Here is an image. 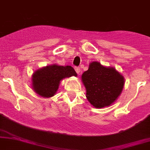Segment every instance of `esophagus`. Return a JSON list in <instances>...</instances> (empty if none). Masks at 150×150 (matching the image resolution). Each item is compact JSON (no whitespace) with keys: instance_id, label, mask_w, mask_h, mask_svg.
I'll return each mask as SVG.
<instances>
[{"instance_id":"obj_1","label":"esophagus","mask_w":150,"mask_h":150,"mask_svg":"<svg viewBox=\"0 0 150 150\" xmlns=\"http://www.w3.org/2000/svg\"><path fill=\"white\" fill-rule=\"evenodd\" d=\"M75 70H76V72L78 74H80V67H75Z\"/></svg>"}]
</instances>
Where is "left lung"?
Segmentation results:
<instances>
[{"label": "left lung", "instance_id": "obj_1", "mask_svg": "<svg viewBox=\"0 0 150 150\" xmlns=\"http://www.w3.org/2000/svg\"><path fill=\"white\" fill-rule=\"evenodd\" d=\"M86 89V98L96 108L111 105L121 93L125 80L113 67H105L98 62H92L82 75Z\"/></svg>", "mask_w": 150, "mask_h": 150}]
</instances>
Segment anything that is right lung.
Instances as JSON below:
<instances>
[{
	"label": "right lung",
	"instance_id": "obj_1",
	"mask_svg": "<svg viewBox=\"0 0 150 150\" xmlns=\"http://www.w3.org/2000/svg\"><path fill=\"white\" fill-rule=\"evenodd\" d=\"M76 76L71 66L54 64L36 70L33 75V87L35 93L42 97H52L55 94L60 81L65 77Z\"/></svg>",
	"mask_w": 150,
	"mask_h": 150
}]
</instances>
